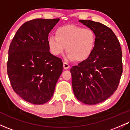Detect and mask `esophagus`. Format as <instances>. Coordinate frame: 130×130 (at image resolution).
<instances>
[{
	"mask_svg": "<svg viewBox=\"0 0 130 130\" xmlns=\"http://www.w3.org/2000/svg\"><path fill=\"white\" fill-rule=\"evenodd\" d=\"M63 68L65 70H67L70 68V65L68 63H67V62H64L63 64Z\"/></svg>",
	"mask_w": 130,
	"mask_h": 130,
	"instance_id": "obj_1",
	"label": "esophagus"
}]
</instances>
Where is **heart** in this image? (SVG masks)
<instances>
[{
  "label": "heart",
  "instance_id": "obj_1",
  "mask_svg": "<svg viewBox=\"0 0 130 130\" xmlns=\"http://www.w3.org/2000/svg\"><path fill=\"white\" fill-rule=\"evenodd\" d=\"M96 43V33L91 28H84L74 25L61 26L56 31V37L48 39L50 52L60 56L66 48V57L70 60L84 61L90 57Z\"/></svg>",
  "mask_w": 130,
  "mask_h": 130
}]
</instances>
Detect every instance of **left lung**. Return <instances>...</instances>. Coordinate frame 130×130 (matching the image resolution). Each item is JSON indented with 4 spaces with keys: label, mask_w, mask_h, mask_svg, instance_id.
Segmentation results:
<instances>
[{
    "label": "left lung",
    "mask_w": 130,
    "mask_h": 130,
    "mask_svg": "<svg viewBox=\"0 0 130 130\" xmlns=\"http://www.w3.org/2000/svg\"><path fill=\"white\" fill-rule=\"evenodd\" d=\"M96 36L90 57L70 70L76 98L82 103L95 105L105 101L117 90L122 73V53L111 29L99 22L80 20Z\"/></svg>",
    "instance_id": "obj_1"
}]
</instances>
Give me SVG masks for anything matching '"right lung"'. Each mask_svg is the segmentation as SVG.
<instances>
[{"label":"right lung","instance_id":"obj_1","mask_svg":"<svg viewBox=\"0 0 130 130\" xmlns=\"http://www.w3.org/2000/svg\"><path fill=\"white\" fill-rule=\"evenodd\" d=\"M59 19H36L19 28L10 45L7 73L13 90L36 105L47 102L54 94L63 62L51 54L48 34Z\"/></svg>","mask_w":130,"mask_h":130}]
</instances>
